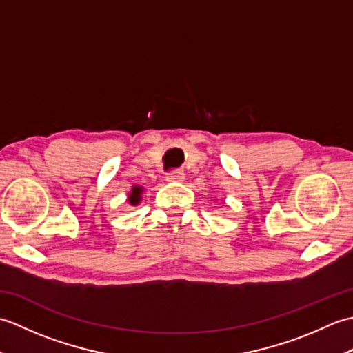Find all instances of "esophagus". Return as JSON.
<instances>
[{
  "instance_id": "esophagus-1",
  "label": "esophagus",
  "mask_w": 353,
  "mask_h": 353,
  "mask_svg": "<svg viewBox=\"0 0 353 353\" xmlns=\"http://www.w3.org/2000/svg\"><path fill=\"white\" fill-rule=\"evenodd\" d=\"M183 179H185V172L181 170L170 171L167 174V181H170V182H182Z\"/></svg>"
}]
</instances>
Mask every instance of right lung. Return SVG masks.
Here are the masks:
<instances>
[{"label":"right lung","mask_w":353,"mask_h":353,"mask_svg":"<svg viewBox=\"0 0 353 353\" xmlns=\"http://www.w3.org/2000/svg\"><path fill=\"white\" fill-rule=\"evenodd\" d=\"M141 191H142V188H139V186H134V188L132 190V194H130V197H129V201H130L132 205H138L139 203Z\"/></svg>","instance_id":"obj_1"}]
</instances>
